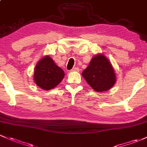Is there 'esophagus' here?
<instances>
[{
	"label": "esophagus",
	"instance_id": "34e87169",
	"mask_svg": "<svg viewBox=\"0 0 147 147\" xmlns=\"http://www.w3.org/2000/svg\"><path fill=\"white\" fill-rule=\"evenodd\" d=\"M71 71H77V72H78L79 71V69H78V67H74L73 69H71Z\"/></svg>",
	"mask_w": 147,
	"mask_h": 147
}]
</instances>
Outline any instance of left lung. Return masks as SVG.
Returning a JSON list of instances; mask_svg holds the SVG:
<instances>
[{
  "label": "left lung",
  "instance_id": "obj_1",
  "mask_svg": "<svg viewBox=\"0 0 147 147\" xmlns=\"http://www.w3.org/2000/svg\"><path fill=\"white\" fill-rule=\"evenodd\" d=\"M87 83L97 92H105L116 83V74L109 59L103 55L93 57L82 73Z\"/></svg>",
  "mask_w": 147,
  "mask_h": 147
}]
</instances>
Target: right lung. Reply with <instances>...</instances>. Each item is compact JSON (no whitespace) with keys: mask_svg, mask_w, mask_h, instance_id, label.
Masks as SVG:
<instances>
[{"mask_svg":"<svg viewBox=\"0 0 147 147\" xmlns=\"http://www.w3.org/2000/svg\"><path fill=\"white\" fill-rule=\"evenodd\" d=\"M64 77V71L49 56L42 58L37 63L34 70V82L45 90H49L56 87Z\"/></svg>","mask_w":147,"mask_h":147,"instance_id":"obj_1","label":"right lung"}]
</instances>
